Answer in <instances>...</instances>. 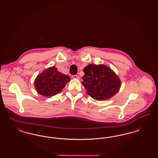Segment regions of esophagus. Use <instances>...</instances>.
Segmentation results:
<instances>
[{
  "instance_id": "1",
  "label": "esophagus",
  "mask_w": 158,
  "mask_h": 158,
  "mask_svg": "<svg viewBox=\"0 0 158 158\" xmlns=\"http://www.w3.org/2000/svg\"><path fill=\"white\" fill-rule=\"evenodd\" d=\"M72 77L73 79H80L79 76L78 75L72 76Z\"/></svg>"
}]
</instances>
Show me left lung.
<instances>
[{
	"mask_svg": "<svg viewBox=\"0 0 158 158\" xmlns=\"http://www.w3.org/2000/svg\"><path fill=\"white\" fill-rule=\"evenodd\" d=\"M83 72L82 83L87 94L95 100L108 99L120 90V78L104 64H89L84 68Z\"/></svg>",
	"mask_w": 158,
	"mask_h": 158,
	"instance_id": "left-lung-1",
	"label": "left lung"
}]
</instances>
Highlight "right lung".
<instances>
[{"mask_svg": "<svg viewBox=\"0 0 158 158\" xmlns=\"http://www.w3.org/2000/svg\"><path fill=\"white\" fill-rule=\"evenodd\" d=\"M70 79L69 76L60 73L57 68L52 66L37 76L34 86L39 94L50 97L59 94Z\"/></svg>", "mask_w": 158, "mask_h": 158, "instance_id": "right-lung-1", "label": "right lung"}]
</instances>
